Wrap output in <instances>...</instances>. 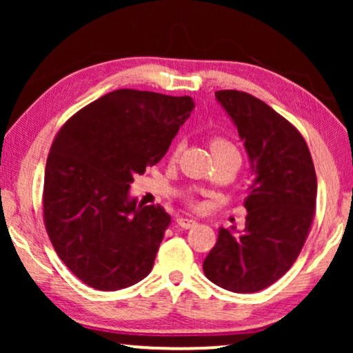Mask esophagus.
<instances>
[{"label": "esophagus", "instance_id": "34e87169", "mask_svg": "<svg viewBox=\"0 0 353 353\" xmlns=\"http://www.w3.org/2000/svg\"><path fill=\"white\" fill-rule=\"evenodd\" d=\"M176 225L183 230H190L191 226L196 225V220L188 219V216H180V219H176Z\"/></svg>", "mask_w": 353, "mask_h": 353}]
</instances>
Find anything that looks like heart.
Listing matches in <instances>:
<instances>
[{
    "label": "heart",
    "instance_id": "obj_1",
    "mask_svg": "<svg viewBox=\"0 0 353 353\" xmlns=\"http://www.w3.org/2000/svg\"><path fill=\"white\" fill-rule=\"evenodd\" d=\"M210 148L214 156H219V154H236V156H239V151L236 149L234 144L225 138H214L210 141ZM178 151H180V146H175L173 154H176Z\"/></svg>",
    "mask_w": 353,
    "mask_h": 353
}]
</instances>
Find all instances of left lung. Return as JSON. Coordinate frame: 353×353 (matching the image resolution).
I'll return each mask as SVG.
<instances>
[{"label": "left lung", "instance_id": "8db88e82", "mask_svg": "<svg viewBox=\"0 0 353 353\" xmlns=\"http://www.w3.org/2000/svg\"><path fill=\"white\" fill-rule=\"evenodd\" d=\"M215 99L238 128L252 181L245 228L221 226L202 268L226 291L259 292L301 254L315 210V167L302 134L263 101L236 90L216 91Z\"/></svg>", "mask_w": 353, "mask_h": 353}]
</instances>
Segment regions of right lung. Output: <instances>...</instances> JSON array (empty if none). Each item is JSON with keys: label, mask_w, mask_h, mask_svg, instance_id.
Here are the masks:
<instances>
[{"label": "right lung", "mask_w": 353, "mask_h": 353, "mask_svg": "<svg viewBox=\"0 0 353 353\" xmlns=\"http://www.w3.org/2000/svg\"><path fill=\"white\" fill-rule=\"evenodd\" d=\"M194 105L190 96L115 90L57 133L43 215L59 259L90 288L119 291L151 273L170 215L138 204L130 185L165 156Z\"/></svg>", "instance_id": "add662e5"}]
</instances>
